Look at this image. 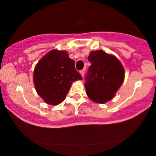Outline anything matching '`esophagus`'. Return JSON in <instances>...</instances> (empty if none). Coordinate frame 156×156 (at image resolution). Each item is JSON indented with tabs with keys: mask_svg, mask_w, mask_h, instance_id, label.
Segmentation results:
<instances>
[{
	"mask_svg": "<svg viewBox=\"0 0 156 156\" xmlns=\"http://www.w3.org/2000/svg\"><path fill=\"white\" fill-rule=\"evenodd\" d=\"M80 74H81V76H84V70H81V71H80Z\"/></svg>",
	"mask_w": 156,
	"mask_h": 156,
	"instance_id": "1",
	"label": "esophagus"
}]
</instances>
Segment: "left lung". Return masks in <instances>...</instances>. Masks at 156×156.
<instances>
[{
	"label": "left lung",
	"instance_id": "left-lung-1",
	"mask_svg": "<svg viewBox=\"0 0 156 156\" xmlns=\"http://www.w3.org/2000/svg\"><path fill=\"white\" fill-rule=\"evenodd\" d=\"M91 66L86 75L84 87L87 97L97 103H105L115 95L123 84L125 69L117 57L103 50L91 51Z\"/></svg>",
	"mask_w": 156,
	"mask_h": 156
}]
</instances>
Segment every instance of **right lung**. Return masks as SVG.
I'll list each match as a JSON object with an SVG mask.
<instances>
[{
    "instance_id": "1",
    "label": "right lung",
    "mask_w": 156,
    "mask_h": 156,
    "mask_svg": "<svg viewBox=\"0 0 156 156\" xmlns=\"http://www.w3.org/2000/svg\"><path fill=\"white\" fill-rule=\"evenodd\" d=\"M81 79L75 68V61L65 50H52L47 53L37 62L33 75L37 94L53 106L65 100L74 81Z\"/></svg>"
}]
</instances>
